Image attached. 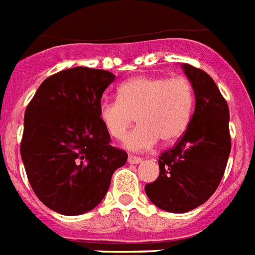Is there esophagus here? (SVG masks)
Listing matches in <instances>:
<instances>
[{"label": "esophagus", "mask_w": 255, "mask_h": 255, "mask_svg": "<svg viewBox=\"0 0 255 255\" xmlns=\"http://www.w3.org/2000/svg\"><path fill=\"white\" fill-rule=\"evenodd\" d=\"M128 162H129V164H139V162H141V158L137 156H133V154H130V156L128 157Z\"/></svg>", "instance_id": "esophagus-1"}]
</instances>
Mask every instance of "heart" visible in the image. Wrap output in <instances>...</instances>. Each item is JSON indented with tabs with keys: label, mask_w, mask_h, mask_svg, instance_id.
<instances>
[{
	"label": "heart",
	"mask_w": 255,
	"mask_h": 255,
	"mask_svg": "<svg viewBox=\"0 0 255 255\" xmlns=\"http://www.w3.org/2000/svg\"><path fill=\"white\" fill-rule=\"evenodd\" d=\"M193 102L192 84L185 78L135 76L121 84L117 101L101 103L99 120L113 138L124 139L137 117L139 125L126 137L125 146L145 150L158 139L171 143L184 134Z\"/></svg>",
	"instance_id": "obj_1"
}]
</instances>
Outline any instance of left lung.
<instances>
[{"label":"left lung","instance_id":"obj_1","mask_svg":"<svg viewBox=\"0 0 255 255\" xmlns=\"http://www.w3.org/2000/svg\"><path fill=\"white\" fill-rule=\"evenodd\" d=\"M195 93V112L183 137L158 158L160 175L145 185L150 202L164 211L183 214L202 206L216 191L230 150V112L208 74L183 63Z\"/></svg>","mask_w":255,"mask_h":255}]
</instances>
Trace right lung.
Segmentation results:
<instances>
[{"label": "right lung", "mask_w": 255, "mask_h": 255, "mask_svg": "<svg viewBox=\"0 0 255 255\" xmlns=\"http://www.w3.org/2000/svg\"><path fill=\"white\" fill-rule=\"evenodd\" d=\"M116 75L74 67L49 76L26 106L21 158L36 196L62 215L91 211L105 198L128 153L110 145L99 120Z\"/></svg>", "instance_id": "obj_1"}]
</instances>
